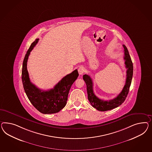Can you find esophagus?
Returning a JSON list of instances; mask_svg holds the SVG:
<instances>
[{"label":"esophagus","mask_w":152,"mask_h":152,"mask_svg":"<svg viewBox=\"0 0 152 152\" xmlns=\"http://www.w3.org/2000/svg\"><path fill=\"white\" fill-rule=\"evenodd\" d=\"M85 72V69L83 67H80L78 69V72L80 75H81L83 74H84V72Z\"/></svg>","instance_id":"esophagus-1"}]
</instances>
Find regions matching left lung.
I'll return each instance as SVG.
<instances>
[{
  "label": "left lung",
  "instance_id": "1",
  "mask_svg": "<svg viewBox=\"0 0 152 152\" xmlns=\"http://www.w3.org/2000/svg\"><path fill=\"white\" fill-rule=\"evenodd\" d=\"M124 51V59L125 60L126 67L127 69L126 71L127 77L125 85L123 90L115 99L109 101H104L99 99L94 94L93 89V82L90 76L88 75H84L83 79L86 84L87 92L88 94V99L92 107L97 109L98 111H106L111 110L122 104L127 96L129 90V87L131 84L132 79L133 77V66L127 47L123 45Z\"/></svg>",
  "mask_w": 152,
  "mask_h": 152
}]
</instances>
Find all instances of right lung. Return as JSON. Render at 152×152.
Listing matches in <instances>:
<instances>
[{
	"mask_svg": "<svg viewBox=\"0 0 152 152\" xmlns=\"http://www.w3.org/2000/svg\"><path fill=\"white\" fill-rule=\"evenodd\" d=\"M39 40L37 39L33 42L25 56L21 74L23 87L29 101L38 111L44 114L55 113L65 106L71 87L78 77V71L74 70L67 75L53 88L49 90H41L35 86L30 82L27 70V62L30 52Z\"/></svg>",
	"mask_w": 152,
	"mask_h": 152,
	"instance_id": "1",
	"label": "right lung"
}]
</instances>
